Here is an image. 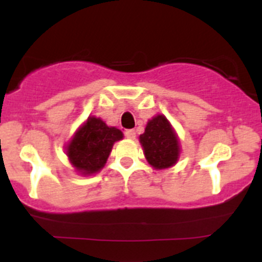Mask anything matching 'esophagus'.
<instances>
[{"instance_id": "1", "label": "esophagus", "mask_w": 262, "mask_h": 262, "mask_svg": "<svg viewBox=\"0 0 262 262\" xmlns=\"http://www.w3.org/2000/svg\"><path fill=\"white\" fill-rule=\"evenodd\" d=\"M125 137L128 139H134L136 138V132L133 129H128V130H125Z\"/></svg>"}]
</instances>
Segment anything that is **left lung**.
I'll list each match as a JSON object with an SVG mask.
<instances>
[{
  "label": "left lung",
  "instance_id": "1",
  "mask_svg": "<svg viewBox=\"0 0 262 262\" xmlns=\"http://www.w3.org/2000/svg\"><path fill=\"white\" fill-rule=\"evenodd\" d=\"M144 157L155 170H165L178 163L181 147L178 133L163 114L148 120L144 133L139 136Z\"/></svg>",
  "mask_w": 262,
  "mask_h": 262
}]
</instances>
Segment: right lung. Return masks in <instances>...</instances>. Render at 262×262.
Segmentation results:
<instances>
[{
	"instance_id": "add662e5",
	"label": "right lung",
	"mask_w": 262,
	"mask_h": 262,
	"mask_svg": "<svg viewBox=\"0 0 262 262\" xmlns=\"http://www.w3.org/2000/svg\"><path fill=\"white\" fill-rule=\"evenodd\" d=\"M123 137L120 129L109 126L96 116H89L67 142L66 155L76 172L82 176L95 175L104 168L113 146Z\"/></svg>"
}]
</instances>
